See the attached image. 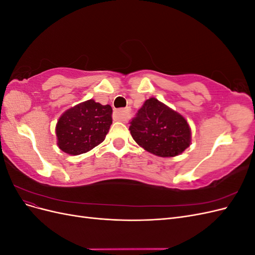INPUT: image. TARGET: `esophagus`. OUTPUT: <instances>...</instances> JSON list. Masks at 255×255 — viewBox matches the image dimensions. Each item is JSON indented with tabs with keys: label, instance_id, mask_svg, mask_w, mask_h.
<instances>
[{
	"label": "esophagus",
	"instance_id": "esophagus-1",
	"mask_svg": "<svg viewBox=\"0 0 255 255\" xmlns=\"http://www.w3.org/2000/svg\"><path fill=\"white\" fill-rule=\"evenodd\" d=\"M128 114V110H117L115 111V117L119 121H126Z\"/></svg>",
	"mask_w": 255,
	"mask_h": 255
}]
</instances>
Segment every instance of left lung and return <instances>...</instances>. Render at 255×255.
Returning a JSON list of instances; mask_svg holds the SVG:
<instances>
[{"label":"left lung","instance_id":"8db88e82","mask_svg":"<svg viewBox=\"0 0 255 255\" xmlns=\"http://www.w3.org/2000/svg\"><path fill=\"white\" fill-rule=\"evenodd\" d=\"M129 123L133 139L154 155L174 157L191 143L187 120L155 98L146 100Z\"/></svg>","mask_w":255,"mask_h":255}]
</instances>
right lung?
<instances>
[{
	"label": "right lung",
	"mask_w": 255,
	"mask_h": 255,
	"mask_svg": "<svg viewBox=\"0 0 255 255\" xmlns=\"http://www.w3.org/2000/svg\"><path fill=\"white\" fill-rule=\"evenodd\" d=\"M111 105L87 100L67 110L55 128L58 148L70 155H80L101 143L113 123Z\"/></svg>",
	"instance_id": "1"
}]
</instances>
